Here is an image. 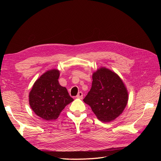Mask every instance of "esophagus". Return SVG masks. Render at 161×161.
Masks as SVG:
<instances>
[{"mask_svg":"<svg viewBox=\"0 0 161 161\" xmlns=\"http://www.w3.org/2000/svg\"><path fill=\"white\" fill-rule=\"evenodd\" d=\"M82 97H83V94H82V92H78V95H76V98L82 99Z\"/></svg>","mask_w":161,"mask_h":161,"instance_id":"esophagus-1","label":"esophagus"}]
</instances>
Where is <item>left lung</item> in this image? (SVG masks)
Listing matches in <instances>:
<instances>
[{
	"instance_id": "1",
	"label": "left lung",
	"mask_w": 161,
	"mask_h": 161,
	"mask_svg": "<svg viewBox=\"0 0 161 161\" xmlns=\"http://www.w3.org/2000/svg\"><path fill=\"white\" fill-rule=\"evenodd\" d=\"M128 94L115 72L101 68L92 75L91 89L83 101L100 121L109 122L118 117L127 105Z\"/></svg>"
}]
</instances>
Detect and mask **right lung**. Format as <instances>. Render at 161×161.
I'll use <instances>...</instances> for the list:
<instances>
[{
  "label": "right lung",
  "mask_w": 161,
  "mask_h": 161,
  "mask_svg": "<svg viewBox=\"0 0 161 161\" xmlns=\"http://www.w3.org/2000/svg\"><path fill=\"white\" fill-rule=\"evenodd\" d=\"M59 76L58 70L47 71L36 81L29 96L31 109L43 119H56L65 107L74 100L66 88L59 84Z\"/></svg>",
  "instance_id": "obj_1"
}]
</instances>
